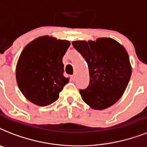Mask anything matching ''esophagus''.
I'll list each match as a JSON object with an SVG mask.
<instances>
[{
	"mask_svg": "<svg viewBox=\"0 0 147 147\" xmlns=\"http://www.w3.org/2000/svg\"><path fill=\"white\" fill-rule=\"evenodd\" d=\"M71 78H72V81H75V78H76V75H71Z\"/></svg>",
	"mask_w": 147,
	"mask_h": 147,
	"instance_id": "esophagus-1",
	"label": "esophagus"
}]
</instances>
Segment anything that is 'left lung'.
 <instances>
[{"mask_svg":"<svg viewBox=\"0 0 147 147\" xmlns=\"http://www.w3.org/2000/svg\"><path fill=\"white\" fill-rule=\"evenodd\" d=\"M72 46L88 64L89 84L80 89L83 100L92 109H107L116 103L129 81L132 67L124 47L114 39L76 40Z\"/></svg>","mask_w":147,"mask_h":147,"instance_id":"obj_1","label":"left lung"}]
</instances>
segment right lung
I'll list each match as a JSON object with an SVG mask.
<instances>
[{"instance_id":"add662e5","label":"right lung","mask_w":147,"mask_h":147,"mask_svg":"<svg viewBox=\"0 0 147 147\" xmlns=\"http://www.w3.org/2000/svg\"><path fill=\"white\" fill-rule=\"evenodd\" d=\"M69 46L68 40L42 36L24 48L16 66V80L29 101L46 107L58 100L69 82L63 75L62 59Z\"/></svg>"}]
</instances>
